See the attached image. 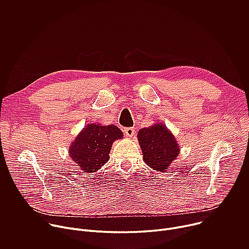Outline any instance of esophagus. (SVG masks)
I'll list each match as a JSON object with an SVG mask.
<instances>
[{
  "label": "esophagus",
  "instance_id": "esophagus-1",
  "mask_svg": "<svg viewBox=\"0 0 249 249\" xmlns=\"http://www.w3.org/2000/svg\"><path fill=\"white\" fill-rule=\"evenodd\" d=\"M124 133L127 137H133L134 134H135V129L134 128H124Z\"/></svg>",
  "mask_w": 249,
  "mask_h": 249
}]
</instances>
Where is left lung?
Segmentation results:
<instances>
[{"label":"left lung","mask_w":249,"mask_h":249,"mask_svg":"<svg viewBox=\"0 0 249 249\" xmlns=\"http://www.w3.org/2000/svg\"><path fill=\"white\" fill-rule=\"evenodd\" d=\"M138 140L145 162L158 171H164L178 157L180 149L168 129L160 123L140 129Z\"/></svg>","instance_id":"1"}]
</instances>
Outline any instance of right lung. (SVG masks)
Segmentation results:
<instances>
[{
    "mask_svg": "<svg viewBox=\"0 0 249 249\" xmlns=\"http://www.w3.org/2000/svg\"><path fill=\"white\" fill-rule=\"evenodd\" d=\"M122 138V131L114 125L89 124L71 145L69 155L82 170L95 172L109 160L113 142Z\"/></svg>",
    "mask_w": 249,
    "mask_h": 249,
    "instance_id": "right-lung-1",
    "label": "right lung"
}]
</instances>
